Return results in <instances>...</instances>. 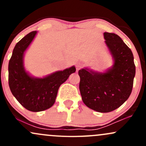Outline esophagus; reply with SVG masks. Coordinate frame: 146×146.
I'll list each match as a JSON object with an SVG mask.
<instances>
[{
	"label": "esophagus",
	"instance_id": "34e87169",
	"mask_svg": "<svg viewBox=\"0 0 146 146\" xmlns=\"http://www.w3.org/2000/svg\"><path fill=\"white\" fill-rule=\"evenodd\" d=\"M83 66V64L82 63H78L76 64V68H77V70H80V68H81Z\"/></svg>",
	"mask_w": 146,
	"mask_h": 146
}]
</instances>
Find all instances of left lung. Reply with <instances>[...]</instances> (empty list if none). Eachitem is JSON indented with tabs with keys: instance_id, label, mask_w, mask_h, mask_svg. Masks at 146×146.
Here are the masks:
<instances>
[{
	"instance_id": "obj_1",
	"label": "left lung",
	"mask_w": 146,
	"mask_h": 146,
	"mask_svg": "<svg viewBox=\"0 0 146 146\" xmlns=\"http://www.w3.org/2000/svg\"><path fill=\"white\" fill-rule=\"evenodd\" d=\"M104 36L114 59L113 66L104 73L80 70L79 87L86 106L100 113H109L121 106L131 94L135 65L131 50L119 36L108 32Z\"/></svg>"
}]
</instances>
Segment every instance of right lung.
<instances>
[{"label": "right lung", "instance_id": "obj_1", "mask_svg": "<svg viewBox=\"0 0 146 146\" xmlns=\"http://www.w3.org/2000/svg\"><path fill=\"white\" fill-rule=\"evenodd\" d=\"M36 33V31H31L16 44L8 66L11 93L24 108L32 112L51 108L56 101L60 85L76 71L75 66H72L43 78L30 76L23 66V56Z\"/></svg>", "mask_w": 146, "mask_h": 146}]
</instances>
